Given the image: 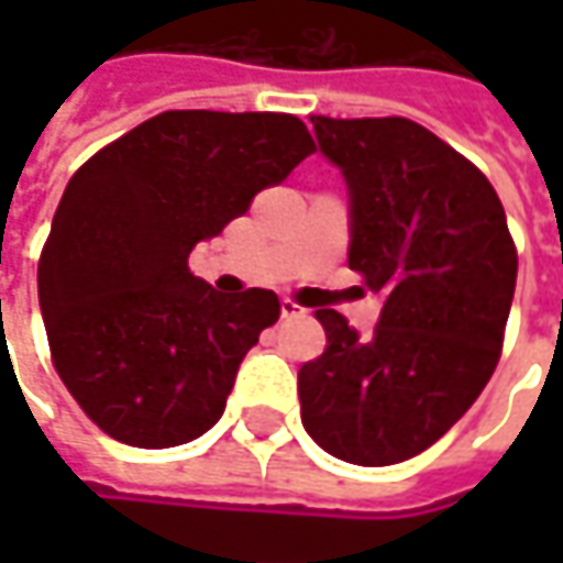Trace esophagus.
<instances>
[{
  "label": "esophagus",
  "instance_id": "34e87169",
  "mask_svg": "<svg viewBox=\"0 0 563 563\" xmlns=\"http://www.w3.org/2000/svg\"><path fill=\"white\" fill-rule=\"evenodd\" d=\"M303 313H307V310H303L297 300H291V297H285V300H282V316H285V319H294V316H303Z\"/></svg>",
  "mask_w": 563,
  "mask_h": 563
}]
</instances>
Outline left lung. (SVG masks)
<instances>
[{
    "mask_svg": "<svg viewBox=\"0 0 563 563\" xmlns=\"http://www.w3.org/2000/svg\"><path fill=\"white\" fill-rule=\"evenodd\" d=\"M351 190L347 263L382 297L373 335L316 310L325 354L297 373L300 420L347 464L435 444L498 366L517 247L488 178L410 119L310 115Z\"/></svg>",
    "mask_w": 563,
    "mask_h": 563,
    "instance_id": "8db88e82",
    "label": "left lung"
}]
</instances>
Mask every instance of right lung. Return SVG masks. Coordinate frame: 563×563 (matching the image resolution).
<instances>
[{"label": "right lung", "mask_w": 563, "mask_h": 563, "mask_svg": "<svg viewBox=\"0 0 563 563\" xmlns=\"http://www.w3.org/2000/svg\"><path fill=\"white\" fill-rule=\"evenodd\" d=\"M316 153L285 112L175 109L75 172L36 291L58 378L106 435L175 448L212 429L278 294H222L187 260Z\"/></svg>", "instance_id": "1"}]
</instances>
